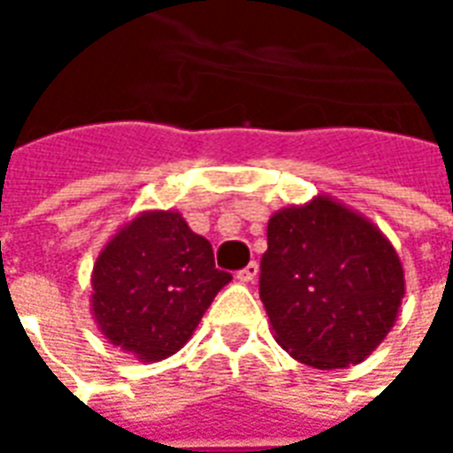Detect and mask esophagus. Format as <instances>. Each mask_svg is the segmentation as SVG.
<instances>
[{"label": "esophagus", "mask_w": 453, "mask_h": 453, "mask_svg": "<svg viewBox=\"0 0 453 453\" xmlns=\"http://www.w3.org/2000/svg\"><path fill=\"white\" fill-rule=\"evenodd\" d=\"M257 272H259L257 262H250L248 267H242V270L237 272V280H240V281H252L255 277H257Z\"/></svg>", "instance_id": "obj_1"}]
</instances>
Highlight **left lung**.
I'll use <instances>...</instances> for the list:
<instances>
[{"mask_svg": "<svg viewBox=\"0 0 453 453\" xmlns=\"http://www.w3.org/2000/svg\"><path fill=\"white\" fill-rule=\"evenodd\" d=\"M259 299L272 334L292 358L319 370L358 365L397 321L404 270L372 220L314 196L267 223Z\"/></svg>", "mask_w": 453, "mask_h": 453, "instance_id": "left-lung-1", "label": "left lung"}]
</instances>
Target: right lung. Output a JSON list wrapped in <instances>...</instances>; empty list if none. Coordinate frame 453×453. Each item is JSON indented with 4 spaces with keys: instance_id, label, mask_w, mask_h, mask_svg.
Wrapping results in <instances>:
<instances>
[{
    "instance_id": "obj_1",
    "label": "right lung",
    "mask_w": 453,
    "mask_h": 453,
    "mask_svg": "<svg viewBox=\"0 0 453 453\" xmlns=\"http://www.w3.org/2000/svg\"><path fill=\"white\" fill-rule=\"evenodd\" d=\"M230 280L179 211H142L95 259L90 311L107 343L157 363L188 343Z\"/></svg>"
}]
</instances>
